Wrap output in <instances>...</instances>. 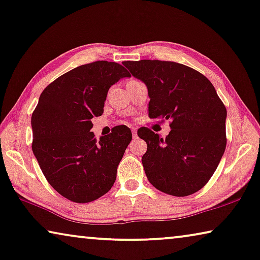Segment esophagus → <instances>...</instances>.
<instances>
[{
  "instance_id": "obj_1",
  "label": "esophagus",
  "mask_w": 260,
  "mask_h": 260,
  "mask_svg": "<svg viewBox=\"0 0 260 260\" xmlns=\"http://www.w3.org/2000/svg\"><path fill=\"white\" fill-rule=\"evenodd\" d=\"M137 128H135V127H133V128H132V135H133V138H137L138 137V133H137Z\"/></svg>"
}]
</instances>
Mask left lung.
Returning <instances> with one entry per match:
<instances>
[{
    "instance_id": "left-lung-1",
    "label": "left lung",
    "mask_w": 260,
    "mask_h": 260,
    "mask_svg": "<svg viewBox=\"0 0 260 260\" xmlns=\"http://www.w3.org/2000/svg\"><path fill=\"white\" fill-rule=\"evenodd\" d=\"M122 64L147 85L149 118L169 120L172 128L166 139L147 127L138 131L147 143L141 160L147 179L172 196L199 191L214 175L226 147V108L214 85L202 73L175 61Z\"/></svg>"
}]
</instances>
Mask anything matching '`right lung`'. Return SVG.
Listing matches in <instances>:
<instances>
[{
  "mask_svg": "<svg viewBox=\"0 0 260 260\" xmlns=\"http://www.w3.org/2000/svg\"><path fill=\"white\" fill-rule=\"evenodd\" d=\"M128 71L96 60L72 69L44 88L31 117L32 152L50 185L76 203H88L110 191L132 140L117 126L98 141L91 119L104 112L107 92Z\"/></svg>",
  "mask_w": 260,
  "mask_h": 260,
  "instance_id": "obj_1",
  "label": "right lung"
}]
</instances>
